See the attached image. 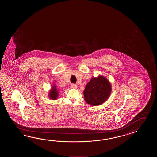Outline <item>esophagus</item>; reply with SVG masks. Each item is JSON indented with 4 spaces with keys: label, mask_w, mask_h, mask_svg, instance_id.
Returning <instances> with one entry per match:
<instances>
[{
    "label": "esophagus",
    "mask_w": 157,
    "mask_h": 157,
    "mask_svg": "<svg viewBox=\"0 0 157 157\" xmlns=\"http://www.w3.org/2000/svg\"><path fill=\"white\" fill-rule=\"evenodd\" d=\"M71 87L72 88L76 89V88H77V86L76 84H75V83H72V84H71Z\"/></svg>",
    "instance_id": "esophagus-1"
}]
</instances>
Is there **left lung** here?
Returning a JSON list of instances; mask_svg holds the SVG:
<instances>
[{
	"label": "left lung",
	"mask_w": 157,
	"mask_h": 157,
	"mask_svg": "<svg viewBox=\"0 0 157 157\" xmlns=\"http://www.w3.org/2000/svg\"><path fill=\"white\" fill-rule=\"evenodd\" d=\"M111 92L109 82L103 76L93 78L83 91L85 100L92 105H98L107 100Z\"/></svg>",
	"instance_id": "left-lung-1"
}]
</instances>
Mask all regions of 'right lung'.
Wrapping results in <instances>:
<instances>
[{
	"label": "right lung",
	"mask_w": 157,
	"mask_h": 157,
	"mask_svg": "<svg viewBox=\"0 0 157 157\" xmlns=\"http://www.w3.org/2000/svg\"><path fill=\"white\" fill-rule=\"evenodd\" d=\"M49 95H50L49 97L51 99H52L53 100H56L57 99L58 94V91L55 87H54L52 89V90L50 91Z\"/></svg>",
	"instance_id": "1"
}]
</instances>
